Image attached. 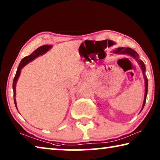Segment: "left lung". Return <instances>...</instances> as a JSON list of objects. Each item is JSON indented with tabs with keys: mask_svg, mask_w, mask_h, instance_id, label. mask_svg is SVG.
<instances>
[{
	"mask_svg": "<svg viewBox=\"0 0 160 160\" xmlns=\"http://www.w3.org/2000/svg\"><path fill=\"white\" fill-rule=\"evenodd\" d=\"M113 52L115 53V54L128 55H130V56H131V57H132L133 58H135V59L137 60V62H138L139 66H140L142 71L144 79V83H145V90H144V98L142 107L140 112H141V111L142 110V109L144 108V105H145L147 95H148V78H147L145 75V71H146L145 65H144V63L143 62L142 60H141L139 58V55L138 54V52H137L135 50L132 49V48H117L116 50H114Z\"/></svg>",
	"mask_w": 160,
	"mask_h": 160,
	"instance_id": "8db88e82",
	"label": "left lung"
}]
</instances>
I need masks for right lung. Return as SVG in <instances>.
<instances>
[{"instance_id":"right-lung-1","label":"right lung","mask_w":160,"mask_h":160,"mask_svg":"<svg viewBox=\"0 0 160 160\" xmlns=\"http://www.w3.org/2000/svg\"><path fill=\"white\" fill-rule=\"evenodd\" d=\"M51 48H52V45H42V46H40L38 48H37L33 52H32L31 54L28 55V56H26L24 58H22L21 62H20L19 66L18 68V70L16 71V76H15L13 79V82H12V90H13V98H14L13 100H14L15 105H16V108L17 110H18L17 103H16V98H15V97H16V83H17L20 74H21V69L22 68H24L27 64H28L29 62L35 60V58L39 57L40 55H42L45 54V53H46Z\"/></svg>"}]
</instances>
